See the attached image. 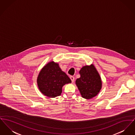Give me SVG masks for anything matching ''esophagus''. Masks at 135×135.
<instances>
[{
  "instance_id": "1",
  "label": "esophagus",
  "mask_w": 135,
  "mask_h": 135,
  "mask_svg": "<svg viewBox=\"0 0 135 135\" xmlns=\"http://www.w3.org/2000/svg\"><path fill=\"white\" fill-rule=\"evenodd\" d=\"M70 79L71 80L72 83H73L74 81V78L71 76H70Z\"/></svg>"
}]
</instances>
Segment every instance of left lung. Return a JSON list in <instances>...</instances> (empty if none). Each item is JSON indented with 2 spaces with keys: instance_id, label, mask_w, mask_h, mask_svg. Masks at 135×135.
<instances>
[{
  "instance_id": "8db88e82",
  "label": "left lung",
  "mask_w": 135,
  "mask_h": 135,
  "mask_svg": "<svg viewBox=\"0 0 135 135\" xmlns=\"http://www.w3.org/2000/svg\"><path fill=\"white\" fill-rule=\"evenodd\" d=\"M80 77L76 84L82 97L91 99L98 94L102 88L101 78L93 65L85 66L79 71Z\"/></svg>"
}]
</instances>
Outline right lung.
I'll use <instances>...</instances> for the list:
<instances>
[{
    "instance_id": "obj_1",
    "label": "right lung",
    "mask_w": 135,
    "mask_h": 135,
    "mask_svg": "<svg viewBox=\"0 0 135 135\" xmlns=\"http://www.w3.org/2000/svg\"><path fill=\"white\" fill-rule=\"evenodd\" d=\"M71 83V79L62 71L59 64L54 62H49L42 68L37 79L40 91L51 98L61 95L64 85Z\"/></svg>"
}]
</instances>
